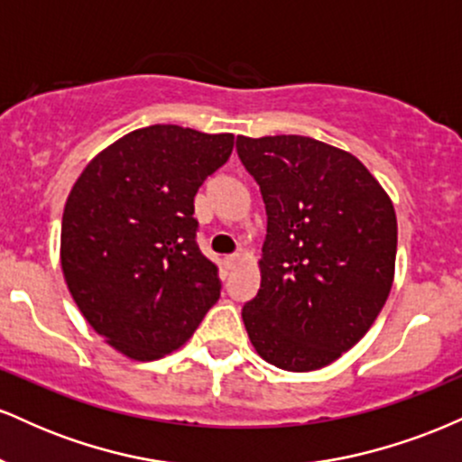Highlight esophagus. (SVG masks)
I'll return each instance as SVG.
<instances>
[{
	"label": "esophagus",
	"instance_id": "1",
	"mask_svg": "<svg viewBox=\"0 0 462 462\" xmlns=\"http://www.w3.org/2000/svg\"><path fill=\"white\" fill-rule=\"evenodd\" d=\"M238 264V256H227V258H224V267L227 269V272H230V269H235Z\"/></svg>",
	"mask_w": 462,
	"mask_h": 462
}]
</instances>
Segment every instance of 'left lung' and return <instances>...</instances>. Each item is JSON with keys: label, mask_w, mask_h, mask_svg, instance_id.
I'll list each match as a JSON object with an SVG mask.
<instances>
[{"label": "left lung", "mask_w": 462, "mask_h": 462, "mask_svg": "<svg viewBox=\"0 0 462 462\" xmlns=\"http://www.w3.org/2000/svg\"><path fill=\"white\" fill-rule=\"evenodd\" d=\"M267 210L261 289L243 306L258 356L315 371L374 326L395 275L393 201L356 156L310 136H238Z\"/></svg>", "instance_id": "left-lung-1"}]
</instances>
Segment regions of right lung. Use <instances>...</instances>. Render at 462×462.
<instances>
[{
  "label": "right lung",
  "instance_id": "obj_1",
  "mask_svg": "<svg viewBox=\"0 0 462 462\" xmlns=\"http://www.w3.org/2000/svg\"><path fill=\"white\" fill-rule=\"evenodd\" d=\"M232 147L235 134L150 125L99 152L73 184L62 275L88 326L124 356L182 347L219 300L217 267L195 243L193 198Z\"/></svg>",
  "mask_w": 462,
  "mask_h": 462
}]
</instances>
